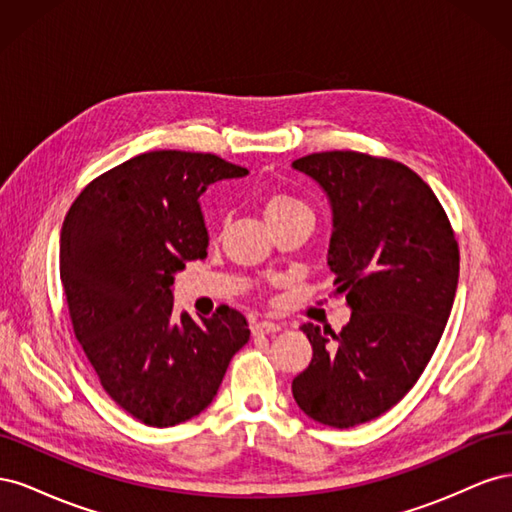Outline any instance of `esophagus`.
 I'll return each mask as SVG.
<instances>
[{"label": "esophagus", "instance_id": "esophagus-1", "mask_svg": "<svg viewBox=\"0 0 512 512\" xmlns=\"http://www.w3.org/2000/svg\"><path fill=\"white\" fill-rule=\"evenodd\" d=\"M277 331H282V327L280 324H275V322H269V320H260V322H256L254 327H252V333L254 335H271V333H277Z\"/></svg>", "mask_w": 512, "mask_h": 512}]
</instances>
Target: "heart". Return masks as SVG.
Returning a JSON list of instances; mask_svg holds the SVG:
<instances>
[{
  "mask_svg": "<svg viewBox=\"0 0 512 512\" xmlns=\"http://www.w3.org/2000/svg\"><path fill=\"white\" fill-rule=\"evenodd\" d=\"M265 215L271 226L282 224L288 220H309L314 224V211L301 198L286 194V192H273L265 198Z\"/></svg>",
  "mask_w": 512,
  "mask_h": 512,
  "instance_id": "obj_1",
  "label": "heart"
}]
</instances>
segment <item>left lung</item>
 <instances>
[{
  "label": "left lung",
  "mask_w": 512,
  "mask_h": 512,
  "mask_svg": "<svg viewBox=\"0 0 512 512\" xmlns=\"http://www.w3.org/2000/svg\"><path fill=\"white\" fill-rule=\"evenodd\" d=\"M292 166L331 200L327 262L352 309L339 333L303 324L314 356L292 395L309 418L348 429L391 410L421 378L451 316L459 245L440 200L406 164L322 151Z\"/></svg>",
  "instance_id": "obj_1"
}]
</instances>
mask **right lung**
<instances>
[{"label":"right lung","instance_id":"add662e5","mask_svg":"<svg viewBox=\"0 0 512 512\" xmlns=\"http://www.w3.org/2000/svg\"><path fill=\"white\" fill-rule=\"evenodd\" d=\"M243 175L213 153L149 151L85 185L66 213L59 275L74 335L108 397L149 427L203 412L250 339L237 309L196 322L173 312L170 290L207 256L200 194Z\"/></svg>","mask_w":512,"mask_h":512}]
</instances>
